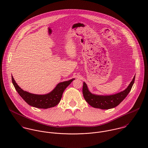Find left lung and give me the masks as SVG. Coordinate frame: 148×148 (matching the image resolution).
Instances as JSON below:
<instances>
[{"instance_id":"1","label":"left lung","mask_w":148,"mask_h":148,"mask_svg":"<svg viewBox=\"0 0 148 148\" xmlns=\"http://www.w3.org/2000/svg\"><path fill=\"white\" fill-rule=\"evenodd\" d=\"M135 76L126 89L119 93L110 96H99L91 93L84 82L83 93L85 101L93 108L101 109H109L119 106L126 97L134 83Z\"/></svg>"}]
</instances>
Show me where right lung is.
<instances>
[{"label": "right lung", "instance_id": "add662e5", "mask_svg": "<svg viewBox=\"0 0 148 148\" xmlns=\"http://www.w3.org/2000/svg\"><path fill=\"white\" fill-rule=\"evenodd\" d=\"M73 80L74 79H72L68 81L60 83L51 92L47 95H40L30 93L21 89L16 83L12 76V84L22 99L28 105L42 109H47L57 106L62 99L64 90Z\"/></svg>", "mask_w": 148, "mask_h": 148}]
</instances>
